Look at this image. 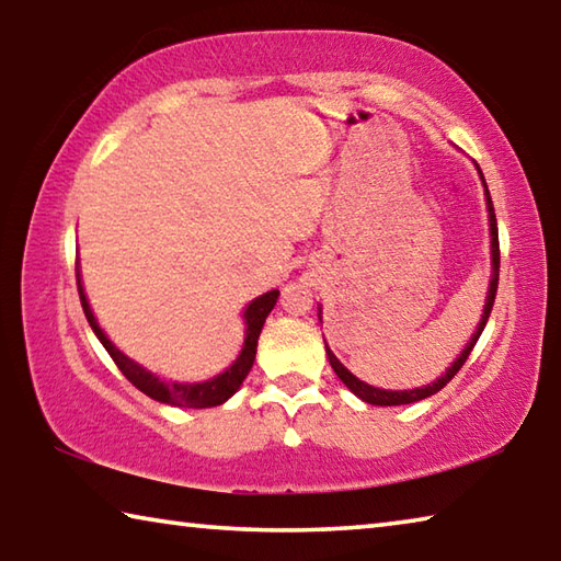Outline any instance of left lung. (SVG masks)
Here are the masks:
<instances>
[{
	"label": "left lung",
	"instance_id": "left-lung-1",
	"mask_svg": "<svg viewBox=\"0 0 561 561\" xmlns=\"http://www.w3.org/2000/svg\"><path fill=\"white\" fill-rule=\"evenodd\" d=\"M480 180H482V187H485V205H488V222H490V264H492V274H490V284H488V297H485V307H482V314L478 327H474L472 336L465 348L458 354V358L453 360V364L445 368V374H440L435 378L433 383L428 386H417V388H408V391H386V388H376L371 383L360 381L358 376H354L348 371V368L341 364V360L334 356V351L329 348L327 339H324V346H327V356H329V364L334 368L336 376L341 378V383H344L351 393L356 398H360L364 403H371V405H405V403H415V401H423V398H431L440 391V388L448 386L450 378L460 371L465 360H468L472 346L478 344V339L482 334V329H485L488 319H490V311H492V304H495V294H497V279H500V242H497V220H495V210H492V201H490V190L485 178H482V170L478 168ZM319 321H321V304H319Z\"/></svg>",
	"mask_w": 561,
	"mask_h": 561
}]
</instances>
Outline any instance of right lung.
Segmentation results:
<instances>
[{
    "label": "right lung",
    "instance_id": "obj_1",
    "mask_svg": "<svg viewBox=\"0 0 561 561\" xmlns=\"http://www.w3.org/2000/svg\"><path fill=\"white\" fill-rule=\"evenodd\" d=\"M76 284H79V297H81V307H83V314H87L89 324L93 329V334L99 336V341L103 344V348L108 351L111 358L116 360V366L123 371V376L128 378V381L138 388V391H144L146 396L153 398L158 403H168V405H178V408H213V405H222L225 401H230V398L240 391L242 381L247 378V374L252 371V364H254V356H257V341L262 334V327L264 321H267L270 311L274 309V304H277L279 297V289H272L267 294H262V297L252 299L247 304L244 311H242V321H244V341H242V348L237 358L232 360L230 366L225 368L222 374H217L213 378H205V381H165V378H160L158 374L148 371L146 366H140L138 360H133L130 356L123 354V351L113 344L108 339L106 331L99 327V319L93 317V309L89 304L87 297V289H83V282H81V267L79 262H76Z\"/></svg>",
    "mask_w": 561,
    "mask_h": 561
}]
</instances>
